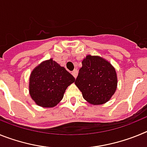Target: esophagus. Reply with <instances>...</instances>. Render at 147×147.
I'll return each instance as SVG.
<instances>
[{"instance_id": "34e87169", "label": "esophagus", "mask_w": 147, "mask_h": 147, "mask_svg": "<svg viewBox=\"0 0 147 147\" xmlns=\"http://www.w3.org/2000/svg\"><path fill=\"white\" fill-rule=\"evenodd\" d=\"M71 74H72V75L74 76L75 78H76V76H77V74H78V71L76 69L74 70V71H73L72 72H71Z\"/></svg>"}]
</instances>
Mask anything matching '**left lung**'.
Segmentation results:
<instances>
[{
  "instance_id": "1",
  "label": "left lung",
  "mask_w": 147,
  "mask_h": 147,
  "mask_svg": "<svg viewBox=\"0 0 147 147\" xmlns=\"http://www.w3.org/2000/svg\"><path fill=\"white\" fill-rule=\"evenodd\" d=\"M82 64L75 85L83 98L93 105L108 102L117 88V75L113 66L98 56L91 55L86 56Z\"/></svg>"
}]
</instances>
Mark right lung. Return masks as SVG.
<instances>
[{
    "instance_id": "1",
    "label": "right lung",
    "mask_w": 147,
    "mask_h": 147,
    "mask_svg": "<svg viewBox=\"0 0 147 147\" xmlns=\"http://www.w3.org/2000/svg\"><path fill=\"white\" fill-rule=\"evenodd\" d=\"M75 82V78L50 59L41 62L31 73L29 93L37 105L53 107L63 98L67 88Z\"/></svg>"
}]
</instances>
